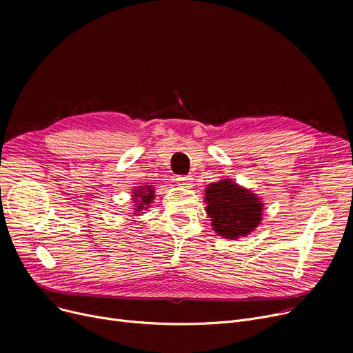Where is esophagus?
<instances>
[{"mask_svg": "<svg viewBox=\"0 0 353 353\" xmlns=\"http://www.w3.org/2000/svg\"><path fill=\"white\" fill-rule=\"evenodd\" d=\"M173 180L180 188H190L193 179L190 176H174Z\"/></svg>", "mask_w": 353, "mask_h": 353, "instance_id": "1", "label": "esophagus"}]
</instances>
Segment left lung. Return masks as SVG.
<instances>
[{
    "label": "left lung",
    "mask_w": 353,
    "mask_h": 353,
    "mask_svg": "<svg viewBox=\"0 0 353 353\" xmlns=\"http://www.w3.org/2000/svg\"><path fill=\"white\" fill-rule=\"evenodd\" d=\"M206 212L212 217L214 232L226 239L246 236L262 220V205L250 190L236 183L220 180L206 189Z\"/></svg>",
    "instance_id": "8db88e82"
}]
</instances>
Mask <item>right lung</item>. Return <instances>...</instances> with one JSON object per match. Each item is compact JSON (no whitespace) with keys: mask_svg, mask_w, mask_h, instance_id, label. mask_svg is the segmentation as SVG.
Segmentation results:
<instances>
[{"mask_svg":"<svg viewBox=\"0 0 353 353\" xmlns=\"http://www.w3.org/2000/svg\"><path fill=\"white\" fill-rule=\"evenodd\" d=\"M136 194L133 196L136 200V203H137V209H136V212H140V210H143V209H148L147 206L150 205L152 203V199L154 197V192H153V188H150L148 186L147 189H144V188H141L140 190H136L134 192Z\"/></svg>","mask_w":353,"mask_h":353,"instance_id":"obj_1","label":"right lung"}]
</instances>
